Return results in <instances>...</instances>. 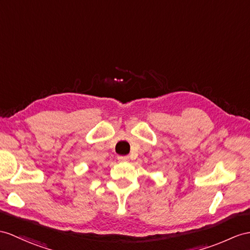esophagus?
I'll return each instance as SVG.
<instances>
[{"label":"esophagus","mask_w":250,"mask_h":250,"mask_svg":"<svg viewBox=\"0 0 250 250\" xmlns=\"http://www.w3.org/2000/svg\"><path fill=\"white\" fill-rule=\"evenodd\" d=\"M118 160L121 161V162H126V161L129 160V157L128 156H119Z\"/></svg>","instance_id":"34e87169"}]
</instances>
